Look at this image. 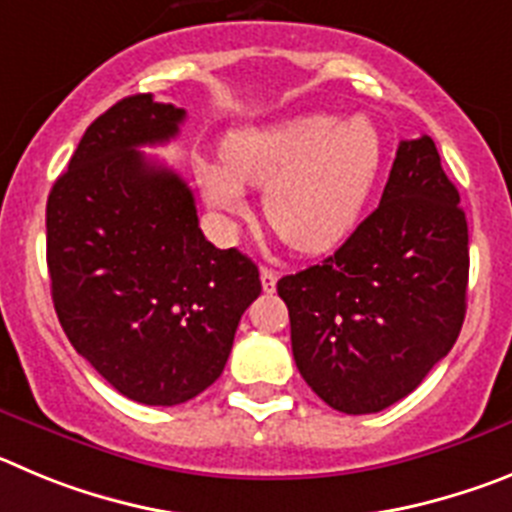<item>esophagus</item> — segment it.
<instances>
[{
  "label": "esophagus",
  "instance_id": "1",
  "mask_svg": "<svg viewBox=\"0 0 512 512\" xmlns=\"http://www.w3.org/2000/svg\"><path fill=\"white\" fill-rule=\"evenodd\" d=\"M260 283L265 293H273L275 285H278V273L270 270V267H260Z\"/></svg>",
  "mask_w": 512,
  "mask_h": 512
}]
</instances>
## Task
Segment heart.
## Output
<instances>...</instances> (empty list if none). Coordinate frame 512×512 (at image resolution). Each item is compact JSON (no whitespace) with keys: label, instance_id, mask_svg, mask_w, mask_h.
Returning <instances> with one entry per match:
<instances>
[{"label":"heart","instance_id":"b5f03b06","mask_svg":"<svg viewBox=\"0 0 512 512\" xmlns=\"http://www.w3.org/2000/svg\"><path fill=\"white\" fill-rule=\"evenodd\" d=\"M382 163L385 142L365 114H298L232 132L224 163H196V183L222 219L245 214V185L265 188L270 227L296 252L319 255L354 232Z\"/></svg>","mask_w":512,"mask_h":512}]
</instances>
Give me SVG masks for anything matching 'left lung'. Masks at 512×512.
Wrapping results in <instances>:
<instances>
[{"mask_svg":"<svg viewBox=\"0 0 512 512\" xmlns=\"http://www.w3.org/2000/svg\"><path fill=\"white\" fill-rule=\"evenodd\" d=\"M469 234L428 135L403 140L380 206L321 265L278 280L308 388L362 416L418 388L467 313Z\"/></svg>","mask_w":512,"mask_h":512,"instance_id":"obj_1","label":"left lung"}]
</instances>
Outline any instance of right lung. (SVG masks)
I'll return each instance as SVG.
<instances>
[{"instance_id": "obj_1", "label": "right lung", "mask_w": 512, "mask_h": 512, "mask_svg": "<svg viewBox=\"0 0 512 512\" xmlns=\"http://www.w3.org/2000/svg\"><path fill=\"white\" fill-rule=\"evenodd\" d=\"M186 109L117 101L48 196V273L68 342L124 398L178 405L222 375L260 296L247 255L204 237L191 188L137 147L178 135Z\"/></svg>"}]
</instances>
